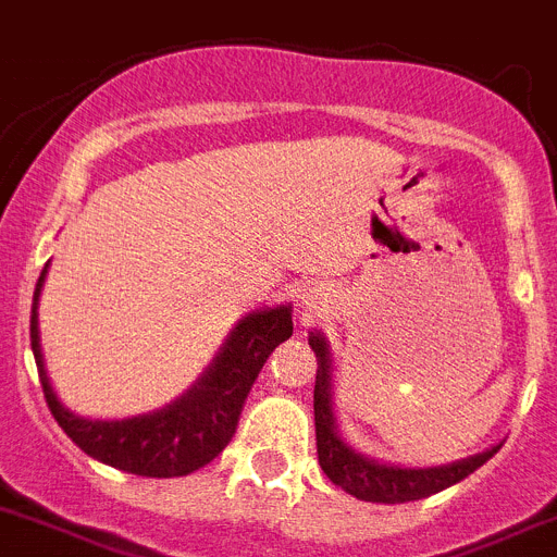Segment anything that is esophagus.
Listing matches in <instances>:
<instances>
[{"label":"esophagus","mask_w":557,"mask_h":557,"mask_svg":"<svg viewBox=\"0 0 557 557\" xmlns=\"http://www.w3.org/2000/svg\"><path fill=\"white\" fill-rule=\"evenodd\" d=\"M305 305H310V308H315V305H313V299H308V302H305Z\"/></svg>","instance_id":"obj_1"}]
</instances>
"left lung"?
<instances>
[{
  "mask_svg": "<svg viewBox=\"0 0 557 557\" xmlns=\"http://www.w3.org/2000/svg\"><path fill=\"white\" fill-rule=\"evenodd\" d=\"M310 349L315 352L319 369H315V388H313V416H315V453H319V466L324 469L335 485L352 494V497L366 499V503H413L430 494L449 488L463 478L480 469L488 458H494L499 447H491L485 453L472 455V458L455 460L447 466H430V469H403V466L380 463V460L366 458L355 453L347 441L341 438L338 424L333 413V355L330 344L322 333H310Z\"/></svg>",
  "mask_w": 557,
  "mask_h": 557,
  "instance_id": "obj_1",
  "label": "left lung"
}]
</instances>
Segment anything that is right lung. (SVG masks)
Segmentation results:
<instances>
[{
  "mask_svg": "<svg viewBox=\"0 0 557 557\" xmlns=\"http://www.w3.org/2000/svg\"><path fill=\"white\" fill-rule=\"evenodd\" d=\"M47 269L49 263L44 267L33 294L29 344H33L35 366H38L49 410L63 433L85 455L122 472L141 474V478H183L216 458L235 435L244 399L267 358L294 333L290 305L252 310L235 324L230 338L224 341L222 352L208 366V372L172 405L152 413L133 416V419H116V422L83 419L60 403L44 366L41 335H38V297L47 280Z\"/></svg>",
  "mask_w": 557,
  "mask_h": 557,
  "instance_id": "right-lung-1",
  "label": "right lung"
}]
</instances>
